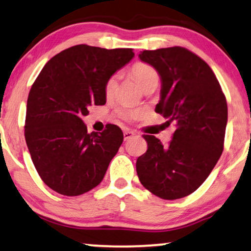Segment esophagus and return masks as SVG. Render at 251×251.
<instances>
[{
    "label": "esophagus",
    "mask_w": 251,
    "mask_h": 251,
    "mask_svg": "<svg viewBox=\"0 0 251 251\" xmlns=\"http://www.w3.org/2000/svg\"><path fill=\"white\" fill-rule=\"evenodd\" d=\"M133 136H135V132L131 131V130L125 129V131H123V137H125V140H128V139H130Z\"/></svg>",
    "instance_id": "obj_1"
}]
</instances>
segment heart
Here are the masks:
<instances>
[{
    "label": "heart",
    "mask_w": 251,
    "mask_h": 251,
    "mask_svg": "<svg viewBox=\"0 0 251 251\" xmlns=\"http://www.w3.org/2000/svg\"><path fill=\"white\" fill-rule=\"evenodd\" d=\"M131 74L135 76V78L138 81V83L142 85L143 89H146L153 84H159L160 75L157 71L153 66L145 63H136L131 67ZM119 73H115L111 75L106 81L104 91L107 98H111L115 95L116 89H118L119 84ZM119 115L125 120L135 119L137 116L142 115V111L138 108H131L129 106H121L118 109Z\"/></svg>",
    "instance_id": "1"
}]
</instances>
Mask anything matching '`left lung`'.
I'll list each match as a JSON object with an SVG mask.
<instances>
[{
    "instance_id": "obj_1",
    "label": "left lung",
    "mask_w": 251,
    "mask_h": 251,
    "mask_svg": "<svg viewBox=\"0 0 251 251\" xmlns=\"http://www.w3.org/2000/svg\"><path fill=\"white\" fill-rule=\"evenodd\" d=\"M140 60L161 77L155 112L175 121L169 145L144 135L147 151L136 162L146 190L164 200L187 197L201 186L224 150L227 102L221 84L203 59L181 47L144 50Z\"/></svg>"
}]
</instances>
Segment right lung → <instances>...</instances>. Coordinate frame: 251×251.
<instances>
[{
    "instance_id": "1",
    "label": "right lung",
    "mask_w": 251,
    "mask_h": 251,
    "mask_svg": "<svg viewBox=\"0 0 251 251\" xmlns=\"http://www.w3.org/2000/svg\"><path fill=\"white\" fill-rule=\"evenodd\" d=\"M132 49L78 44L46 64L27 99L25 139L41 179L57 193L76 197L100 184L123 142L114 125L88 133L82 116L104 105L107 78L128 64Z\"/></svg>"
}]
</instances>
